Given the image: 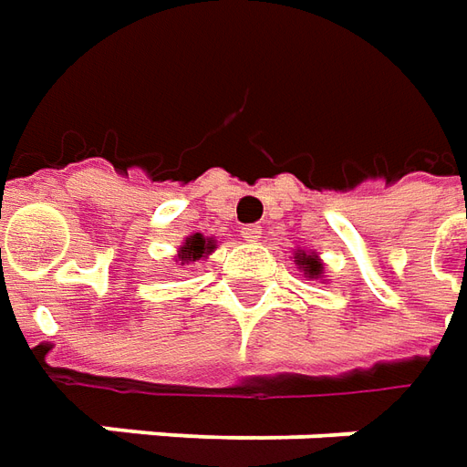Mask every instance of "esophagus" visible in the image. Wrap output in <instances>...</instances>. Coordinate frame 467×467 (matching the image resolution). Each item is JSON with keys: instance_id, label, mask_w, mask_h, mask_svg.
<instances>
[{"instance_id": "34e87169", "label": "esophagus", "mask_w": 467, "mask_h": 467, "mask_svg": "<svg viewBox=\"0 0 467 467\" xmlns=\"http://www.w3.org/2000/svg\"><path fill=\"white\" fill-rule=\"evenodd\" d=\"M261 234H264V228H261L259 223H251V226L241 228V236H244L246 244H256V241H261Z\"/></svg>"}]
</instances>
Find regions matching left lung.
Instances as JSON below:
<instances>
[{"instance_id": "8db88e82", "label": "left lung", "mask_w": 467, "mask_h": 467, "mask_svg": "<svg viewBox=\"0 0 467 467\" xmlns=\"http://www.w3.org/2000/svg\"><path fill=\"white\" fill-rule=\"evenodd\" d=\"M294 264L306 281H327V266H324V261L319 259L317 251L296 249L294 251Z\"/></svg>"}]
</instances>
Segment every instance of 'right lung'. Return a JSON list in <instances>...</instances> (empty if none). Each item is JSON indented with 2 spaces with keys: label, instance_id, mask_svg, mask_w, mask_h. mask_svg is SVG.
Segmentation results:
<instances>
[{
  "label": "right lung",
  "instance_id": "obj_1",
  "mask_svg": "<svg viewBox=\"0 0 467 467\" xmlns=\"http://www.w3.org/2000/svg\"><path fill=\"white\" fill-rule=\"evenodd\" d=\"M216 249H218V244L213 236L191 234V236H186L183 244L178 246L175 264H178V266H188V264H196V261H206Z\"/></svg>",
  "mask_w": 467,
  "mask_h": 467
}]
</instances>
